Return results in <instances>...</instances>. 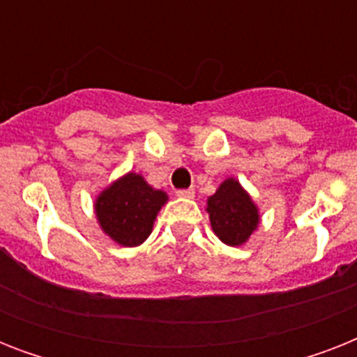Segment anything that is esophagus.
<instances>
[{"mask_svg":"<svg viewBox=\"0 0 357 357\" xmlns=\"http://www.w3.org/2000/svg\"><path fill=\"white\" fill-rule=\"evenodd\" d=\"M179 198H195V189H179L176 190Z\"/></svg>","mask_w":357,"mask_h":357,"instance_id":"1","label":"esophagus"}]
</instances>
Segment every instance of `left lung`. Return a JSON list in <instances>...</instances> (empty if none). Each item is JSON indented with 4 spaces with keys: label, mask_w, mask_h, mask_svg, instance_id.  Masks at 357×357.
<instances>
[{
    "label": "left lung",
    "mask_w": 357,
    "mask_h": 357,
    "mask_svg": "<svg viewBox=\"0 0 357 357\" xmlns=\"http://www.w3.org/2000/svg\"><path fill=\"white\" fill-rule=\"evenodd\" d=\"M211 228L228 246H241L259 224L257 207L237 179H226L207 200Z\"/></svg>",
    "instance_id": "obj_1"
}]
</instances>
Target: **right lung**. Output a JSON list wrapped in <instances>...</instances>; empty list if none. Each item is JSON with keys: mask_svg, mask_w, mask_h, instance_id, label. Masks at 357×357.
<instances>
[{"mask_svg": "<svg viewBox=\"0 0 357 357\" xmlns=\"http://www.w3.org/2000/svg\"><path fill=\"white\" fill-rule=\"evenodd\" d=\"M165 202L167 195L162 190L150 187L139 174L129 172L98 196V222L114 243L139 246L151 234Z\"/></svg>", "mask_w": 357, "mask_h": 357, "instance_id": "obj_1", "label": "right lung"}]
</instances>
